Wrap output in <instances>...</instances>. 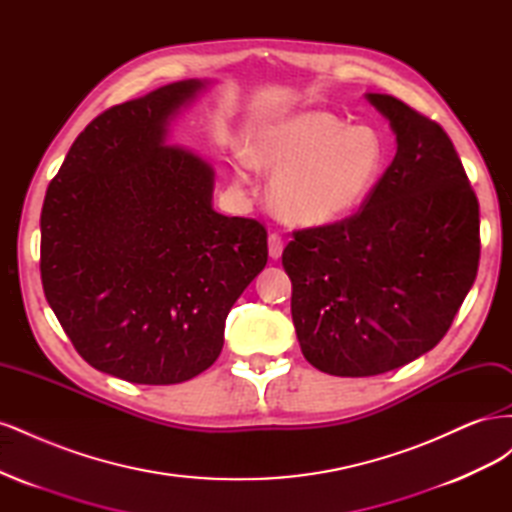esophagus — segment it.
<instances>
[{
    "mask_svg": "<svg viewBox=\"0 0 512 512\" xmlns=\"http://www.w3.org/2000/svg\"><path fill=\"white\" fill-rule=\"evenodd\" d=\"M269 256L273 258V260H277L282 256V252H284V239L277 235V232H273V235H269Z\"/></svg>",
    "mask_w": 512,
    "mask_h": 512,
    "instance_id": "1",
    "label": "esophagus"
}]
</instances>
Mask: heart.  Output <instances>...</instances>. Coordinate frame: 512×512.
I'll return each instance as SVG.
<instances>
[{
    "mask_svg": "<svg viewBox=\"0 0 512 512\" xmlns=\"http://www.w3.org/2000/svg\"><path fill=\"white\" fill-rule=\"evenodd\" d=\"M384 147L369 126H344L329 113L305 111L250 138L247 162L275 173L271 203L284 220L322 226L359 207L380 175ZM245 181V170H237Z\"/></svg>",
    "mask_w": 512,
    "mask_h": 512,
    "instance_id": "obj_1",
    "label": "heart"
}]
</instances>
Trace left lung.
I'll return each mask as SVG.
<instances>
[{"label": "left lung", "mask_w": 512, "mask_h": 512, "mask_svg": "<svg viewBox=\"0 0 512 512\" xmlns=\"http://www.w3.org/2000/svg\"><path fill=\"white\" fill-rule=\"evenodd\" d=\"M397 153L350 218L294 230L282 265L301 352L331 376L397 369L438 346L480 258L478 200L440 123L367 94Z\"/></svg>", "instance_id": "left-lung-1"}]
</instances>
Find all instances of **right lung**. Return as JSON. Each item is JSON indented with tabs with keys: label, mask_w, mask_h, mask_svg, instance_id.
<instances>
[{
	"label": "right lung",
	"mask_w": 512,
	"mask_h": 512,
	"mask_svg": "<svg viewBox=\"0 0 512 512\" xmlns=\"http://www.w3.org/2000/svg\"><path fill=\"white\" fill-rule=\"evenodd\" d=\"M205 81L111 106L72 143L40 215L44 297L83 359L134 384L209 369L230 307L267 265V230L213 211V168L166 145Z\"/></svg>",
	"instance_id": "obj_1"
}]
</instances>
